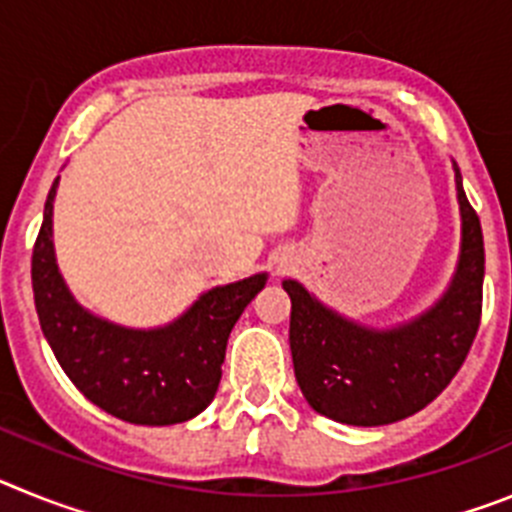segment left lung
I'll list each match as a JSON object with an SVG mask.
<instances>
[{
  "label": "left lung",
  "mask_w": 512,
  "mask_h": 512,
  "mask_svg": "<svg viewBox=\"0 0 512 512\" xmlns=\"http://www.w3.org/2000/svg\"><path fill=\"white\" fill-rule=\"evenodd\" d=\"M461 243L443 295L415 318L390 328L351 320L320 302L295 279L282 287L292 300L289 348L307 405L346 425H387L436 400L467 359L482 312L485 241L454 161Z\"/></svg>",
  "instance_id": "8db88e82"
}]
</instances>
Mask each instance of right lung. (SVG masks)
<instances>
[{
    "mask_svg": "<svg viewBox=\"0 0 512 512\" xmlns=\"http://www.w3.org/2000/svg\"><path fill=\"white\" fill-rule=\"evenodd\" d=\"M53 182L33 248V295L40 328L76 390L104 413L135 425H174L215 400L225 346L269 274L202 292L158 328H128L94 315L71 295L53 248Z\"/></svg>",
    "mask_w": 512,
    "mask_h": 512,
    "instance_id": "1",
    "label": "right lung"
}]
</instances>
